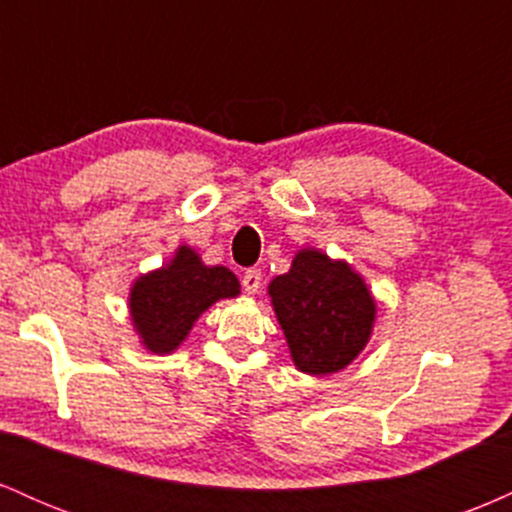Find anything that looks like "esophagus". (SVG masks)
I'll use <instances>...</instances> for the list:
<instances>
[{"label": "esophagus", "mask_w": 512, "mask_h": 512, "mask_svg": "<svg viewBox=\"0 0 512 512\" xmlns=\"http://www.w3.org/2000/svg\"><path fill=\"white\" fill-rule=\"evenodd\" d=\"M262 286V272L260 269H248V272L243 274V289L248 296H255L257 291H260Z\"/></svg>", "instance_id": "34e87169"}]
</instances>
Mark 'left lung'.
I'll return each mask as SVG.
<instances>
[{"instance_id":"1","label":"left lung","mask_w":512,"mask_h":512,"mask_svg":"<svg viewBox=\"0 0 512 512\" xmlns=\"http://www.w3.org/2000/svg\"><path fill=\"white\" fill-rule=\"evenodd\" d=\"M269 296L293 363L303 373H337L366 349L375 301L361 274L344 260L305 248L289 272L272 279Z\"/></svg>"}]
</instances>
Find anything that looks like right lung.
Listing matches in <instances>:
<instances>
[{"mask_svg": "<svg viewBox=\"0 0 512 512\" xmlns=\"http://www.w3.org/2000/svg\"><path fill=\"white\" fill-rule=\"evenodd\" d=\"M238 293L240 284L231 269L207 267L190 245H180L168 264L134 281L129 313L146 349L170 354L185 342L204 310Z\"/></svg>", "mask_w": 512, "mask_h": 512, "instance_id": "1", "label": "right lung"}]
</instances>
